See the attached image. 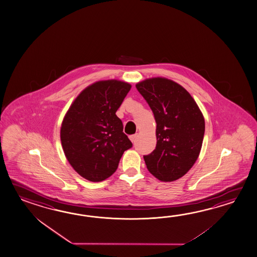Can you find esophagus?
<instances>
[{
  "label": "esophagus",
  "mask_w": 257,
  "mask_h": 257,
  "mask_svg": "<svg viewBox=\"0 0 257 257\" xmlns=\"http://www.w3.org/2000/svg\"><path fill=\"white\" fill-rule=\"evenodd\" d=\"M137 137H138V135H133V136H131L129 138H130V140H131L132 143H135L136 140H137Z\"/></svg>",
  "instance_id": "obj_1"
}]
</instances>
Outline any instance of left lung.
I'll list each match as a JSON object with an SVG mask.
<instances>
[{
	"instance_id": "8db88e82",
	"label": "left lung",
	"mask_w": 257,
	"mask_h": 257,
	"mask_svg": "<svg viewBox=\"0 0 257 257\" xmlns=\"http://www.w3.org/2000/svg\"><path fill=\"white\" fill-rule=\"evenodd\" d=\"M157 122V147L144 159L160 181L171 182L188 173L197 161L204 137L201 110L187 89L174 80L157 77L137 83Z\"/></svg>"
}]
</instances>
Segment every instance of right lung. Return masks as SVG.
I'll return each mask as SVG.
<instances>
[{"label":"right lung","mask_w":257,"mask_h":257,"mask_svg":"<svg viewBox=\"0 0 257 257\" xmlns=\"http://www.w3.org/2000/svg\"><path fill=\"white\" fill-rule=\"evenodd\" d=\"M131 84L99 80L79 93L69 106L60 128L65 157L74 170L91 182H100L118 168L133 144L116 115Z\"/></svg>","instance_id":"obj_1"}]
</instances>
